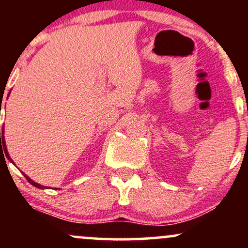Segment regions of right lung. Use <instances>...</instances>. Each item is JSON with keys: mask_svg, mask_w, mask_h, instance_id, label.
<instances>
[{"mask_svg": "<svg viewBox=\"0 0 248 248\" xmlns=\"http://www.w3.org/2000/svg\"><path fill=\"white\" fill-rule=\"evenodd\" d=\"M0 108H1V106H0ZM2 144H3V149L5 150V154H7V157H8V160H10L11 162H13V160H11L10 158V156H9V154H8V152H7V147H5V141H4V135H3V129H2V132H0V146L2 147ZM24 175V177L27 178V181L29 182L30 184H32L33 186H36V187H38V189H44L45 186H41V184H38V183H36V182H33L32 179H31L30 177H28L27 175H25V173H23Z\"/></svg>", "mask_w": 248, "mask_h": 248, "instance_id": "right-lung-1", "label": "right lung"}]
</instances>
